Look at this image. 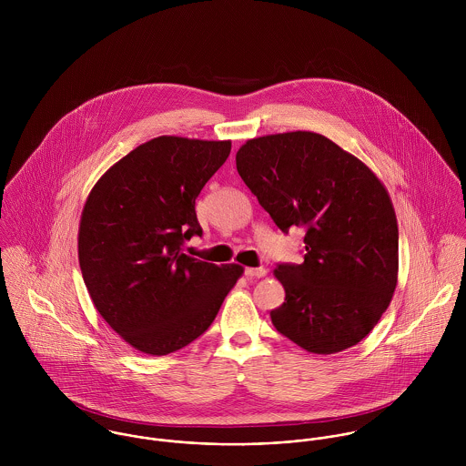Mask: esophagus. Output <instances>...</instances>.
<instances>
[{"label": "esophagus", "mask_w": 466, "mask_h": 466, "mask_svg": "<svg viewBox=\"0 0 466 466\" xmlns=\"http://www.w3.org/2000/svg\"><path fill=\"white\" fill-rule=\"evenodd\" d=\"M267 274V268L264 267H248L246 276L248 278H264Z\"/></svg>", "instance_id": "34e87169"}]
</instances>
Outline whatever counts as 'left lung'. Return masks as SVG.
<instances>
[{
    "instance_id": "left-lung-1",
    "label": "left lung",
    "mask_w": 466,
    "mask_h": 466,
    "mask_svg": "<svg viewBox=\"0 0 466 466\" xmlns=\"http://www.w3.org/2000/svg\"><path fill=\"white\" fill-rule=\"evenodd\" d=\"M237 170L274 224L305 228L303 264H278L285 301L274 329L303 350L330 355L360 342L391 303L399 224L380 179L318 133L248 139Z\"/></svg>"
}]
</instances>
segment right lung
Masks as SVG:
<instances>
[{
    "mask_svg": "<svg viewBox=\"0 0 466 466\" xmlns=\"http://www.w3.org/2000/svg\"><path fill=\"white\" fill-rule=\"evenodd\" d=\"M231 141L159 136L93 187L78 228V264L95 309L141 353L168 355L213 323L244 268L183 253L202 235L196 199Z\"/></svg>",
    "mask_w": 466,
    "mask_h": 466,
    "instance_id": "add662e5",
    "label": "right lung"
}]
</instances>
